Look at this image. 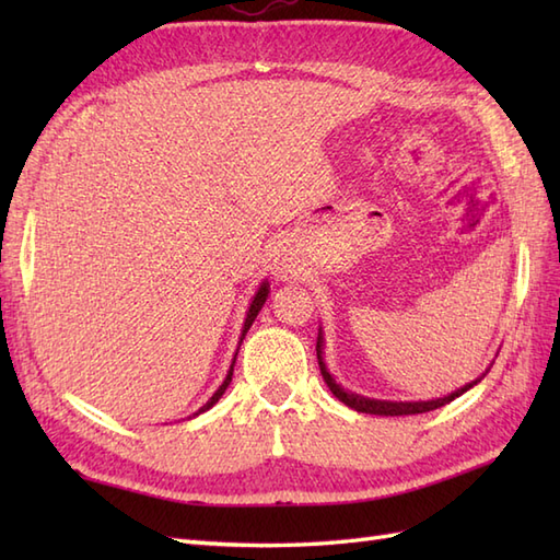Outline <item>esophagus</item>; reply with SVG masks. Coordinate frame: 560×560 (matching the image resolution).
<instances>
[{
	"label": "esophagus",
	"mask_w": 560,
	"mask_h": 560,
	"mask_svg": "<svg viewBox=\"0 0 560 560\" xmlns=\"http://www.w3.org/2000/svg\"><path fill=\"white\" fill-rule=\"evenodd\" d=\"M293 269H291V265H289V261L287 259H281L279 261V265H277V273H279V277H289V273H291Z\"/></svg>",
	"instance_id": "esophagus-1"
}]
</instances>
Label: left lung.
<instances>
[{
    "label": "left lung",
    "instance_id": "1",
    "mask_svg": "<svg viewBox=\"0 0 560 560\" xmlns=\"http://www.w3.org/2000/svg\"><path fill=\"white\" fill-rule=\"evenodd\" d=\"M315 351H317L319 373H323L327 387L331 389V395H335L339 401L347 404V407H351V409H355V411H361V413H375V416H411V413H425V411H433V409H438V407H445V404H450L452 399L464 395V392H467L469 387H474V385L479 383V380H474L471 385H464L462 389L452 392V395H447V397H443V399H431V401H377V399H365V397H361V395H353V392L341 389V387L335 383V377H331V375L327 373L325 361H323V331H319V337H317Z\"/></svg>",
    "mask_w": 560,
    "mask_h": 560
}]
</instances>
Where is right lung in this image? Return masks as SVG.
<instances>
[{
	"instance_id": "add662e5",
	"label": "right lung",
	"mask_w": 560,
	"mask_h": 560,
	"mask_svg": "<svg viewBox=\"0 0 560 560\" xmlns=\"http://www.w3.org/2000/svg\"><path fill=\"white\" fill-rule=\"evenodd\" d=\"M267 293H269V289H267V283H261V287H259V291H257V295H255V301H253V305H249V311H247V317H245V327H243V337L247 335V329H249V325H253L255 323V317H257V313L261 311V305H265V301H267ZM243 341V339H241ZM237 355V353H235ZM235 363V361H233ZM231 377H233V365H231V371H229V375H225V380H223V385L217 389V392H213V397L205 404V407H201L197 413H201V411H207V409H211L213 407V404H217L219 399H221V395H223V392H225V387H229L231 385ZM195 413V416H197Z\"/></svg>"
}]
</instances>
